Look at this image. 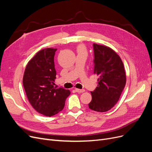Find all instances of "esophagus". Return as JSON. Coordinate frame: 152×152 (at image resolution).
<instances>
[{"instance_id":"obj_1","label":"esophagus","mask_w":152,"mask_h":152,"mask_svg":"<svg viewBox=\"0 0 152 152\" xmlns=\"http://www.w3.org/2000/svg\"><path fill=\"white\" fill-rule=\"evenodd\" d=\"M75 91L77 92V93H84L85 90L84 89H75Z\"/></svg>"}]
</instances>
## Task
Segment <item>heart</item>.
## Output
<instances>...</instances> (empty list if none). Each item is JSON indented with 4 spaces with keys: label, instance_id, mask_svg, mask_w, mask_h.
I'll list each match as a JSON object with an SVG mask.
<instances>
[{
    "label": "heart",
    "instance_id": "obj_1",
    "mask_svg": "<svg viewBox=\"0 0 152 152\" xmlns=\"http://www.w3.org/2000/svg\"><path fill=\"white\" fill-rule=\"evenodd\" d=\"M78 51H79V52H85L86 53V49L84 46L80 45V46H79V48H78Z\"/></svg>",
    "mask_w": 152,
    "mask_h": 152
}]
</instances>
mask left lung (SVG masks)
<instances>
[{
	"instance_id": "obj_1",
	"label": "left lung",
	"mask_w": 152,
	"mask_h": 152,
	"mask_svg": "<svg viewBox=\"0 0 152 152\" xmlns=\"http://www.w3.org/2000/svg\"><path fill=\"white\" fill-rule=\"evenodd\" d=\"M94 73L98 76V86L91 91L89 108L104 112L114 107L120 98L126 83L124 64L113 49L93 44Z\"/></svg>"
}]
</instances>
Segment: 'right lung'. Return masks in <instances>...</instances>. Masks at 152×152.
Instances as JSON below:
<instances>
[{"instance_id":"right-lung-1","label":"right lung","mask_w":152,"mask_h":152,"mask_svg":"<svg viewBox=\"0 0 152 152\" xmlns=\"http://www.w3.org/2000/svg\"><path fill=\"white\" fill-rule=\"evenodd\" d=\"M57 49H42L26 66L23 84L29 102L37 112L51 117L61 112L70 91L54 87L56 72L54 57Z\"/></svg>"}]
</instances>
